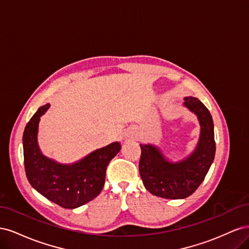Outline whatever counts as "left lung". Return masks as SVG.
Here are the masks:
<instances>
[{
	"instance_id": "left-lung-1",
	"label": "left lung",
	"mask_w": 249,
	"mask_h": 249,
	"mask_svg": "<svg viewBox=\"0 0 249 249\" xmlns=\"http://www.w3.org/2000/svg\"><path fill=\"white\" fill-rule=\"evenodd\" d=\"M184 106L197 116L200 124L199 140L194 152L178 162L167 160L152 144H140L139 172L146 190L167 199L186 198L197 189L214 161L216 144L214 124L210 111L198 99L185 97Z\"/></svg>"
}]
</instances>
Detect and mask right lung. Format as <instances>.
I'll return each instance as SVG.
<instances>
[{
	"label": "right lung",
	"mask_w": 249,
	"mask_h": 249,
	"mask_svg": "<svg viewBox=\"0 0 249 249\" xmlns=\"http://www.w3.org/2000/svg\"><path fill=\"white\" fill-rule=\"evenodd\" d=\"M50 104L40 107L27 124L24 145L25 170L29 183L49 200L64 209H76L99 195L105 185L106 169L122 145L113 142L72 164H61L42 155L37 141L41 115Z\"/></svg>",
	"instance_id": "add662e5"
}]
</instances>
